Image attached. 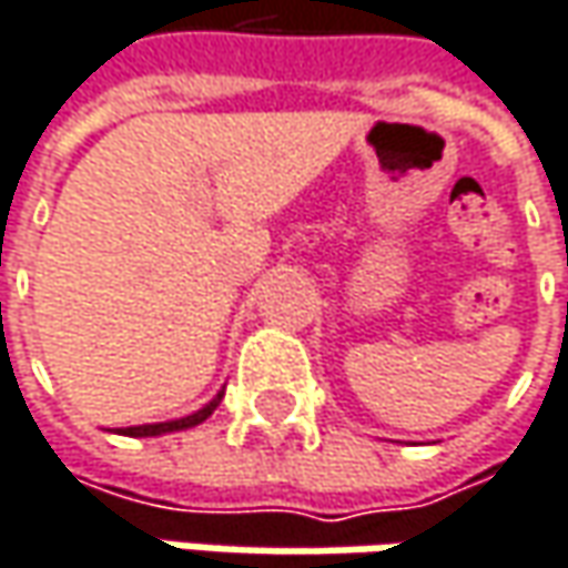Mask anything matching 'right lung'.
<instances>
[{"mask_svg":"<svg viewBox=\"0 0 568 568\" xmlns=\"http://www.w3.org/2000/svg\"><path fill=\"white\" fill-rule=\"evenodd\" d=\"M220 400H223V394H216L203 410H196V414H190V417H181V420H168V424H144V426H125V429H119V433H125V436H161V433H174V429H186V426H196L203 424L216 407H220Z\"/></svg>","mask_w":568,"mask_h":568,"instance_id":"add662e5","label":"right lung"}]
</instances>
